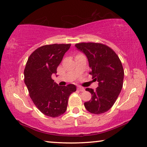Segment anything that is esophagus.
Masks as SVG:
<instances>
[{
  "label": "esophagus",
  "instance_id": "1",
  "mask_svg": "<svg viewBox=\"0 0 147 147\" xmlns=\"http://www.w3.org/2000/svg\"><path fill=\"white\" fill-rule=\"evenodd\" d=\"M77 89H78L79 91H80V92H84V91L85 90V89L84 88L81 87V86H78V87L77 88Z\"/></svg>",
  "mask_w": 147,
  "mask_h": 147
}]
</instances>
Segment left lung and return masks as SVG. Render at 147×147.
<instances>
[{
	"label": "left lung",
	"instance_id": "left-lung-1",
	"mask_svg": "<svg viewBox=\"0 0 147 147\" xmlns=\"http://www.w3.org/2000/svg\"><path fill=\"white\" fill-rule=\"evenodd\" d=\"M75 46L86 55L90 74L98 82L96 90L86 88L92 98L84 103L85 108L92 113H104L113 106L122 89L124 71L121 61L112 49L102 43L82 42Z\"/></svg>",
	"mask_w": 147,
	"mask_h": 147
}]
</instances>
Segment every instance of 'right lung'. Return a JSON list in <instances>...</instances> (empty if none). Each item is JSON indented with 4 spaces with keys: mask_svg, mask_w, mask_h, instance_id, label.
I'll list each match as a JSON object with an SVG mask.
<instances>
[{
    "mask_svg": "<svg viewBox=\"0 0 147 147\" xmlns=\"http://www.w3.org/2000/svg\"><path fill=\"white\" fill-rule=\"evenodd\" d=\"M71 44L45 45L30 55L24 69V82L32 100L43 114L56 117L67 110L69 96L76 91L74 84L58 86L52 79Z\"/></svg>",
    "mask_w": 147,
    "mask_h": 147,
    "instance_id": "right-lung-1",
    "label": "right lung"
}]
</instances>
